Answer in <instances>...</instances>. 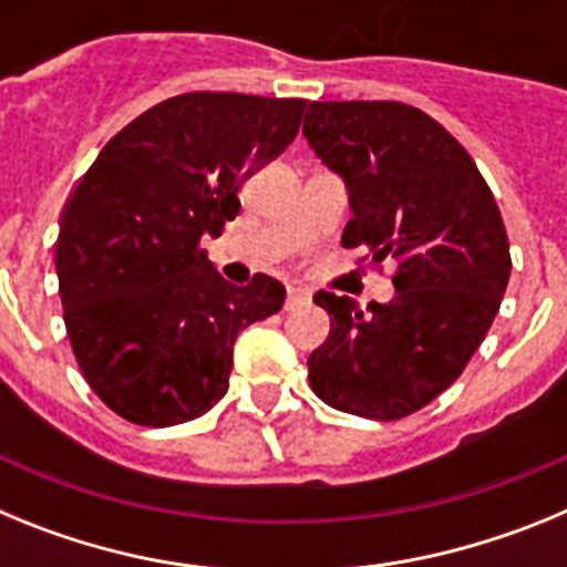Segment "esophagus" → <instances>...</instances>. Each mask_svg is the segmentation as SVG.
<instances>
[{
    "mask_svg": "<svg viewBox=\"0 0 567 567\" xmlns=\"http://www.w3.org/2000/svg\"><path fill=\"white\" fill-rule=\"evenodd\" d=\"M307 298H309V295L303 292V289L289 287V292H287V309H295V307H300V303H307Z\"/></svg>",
    "mask_w": 567,
    "mask_h": 567,
    "instance_id": "34e87169",
    "label": "esophagus"
}]
</instances>
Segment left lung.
<instances>
[{
    "mask_svg": "<svg viewBox=\"0 0 567 567\" xmlns=\"http://www.w3.org/2000/svg\"><path fill=\"white\" fill-rule=\"evenodd\" d=\"M303 135L349 189L346 249L398 260L389 303L318 292L329 338L309 385L338 412L400 420L463 374L499 312L508 235L488 184L443 124L400 102H312ZM360 258V260H365Z\"/></svg>",
    "mask_w": 567,
    "mask_h": 567,
    "instance_id": "1",
    "label": "left lung"
}]
</instances>
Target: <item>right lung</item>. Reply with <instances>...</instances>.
<instances>
[{
	"label": "right lung",
	"mask_w": 567,
	"mask_h": 567,
	"mask_svg": "<svg viewBox=\"0 0 567 567\" xmlns=\"http://www.w3.org/2000/svg\"><path fill=\"white\" fill-rule=\"evenodd\" d=\"M307 99L184 93L115 133L59 218L64 327L90 389L135 425L202 417L229 389L240 329L284 307L269 275L233 287L204 235L292 144Z\"/></svg>",
	"instance_id": "1"
}]
</instances>
